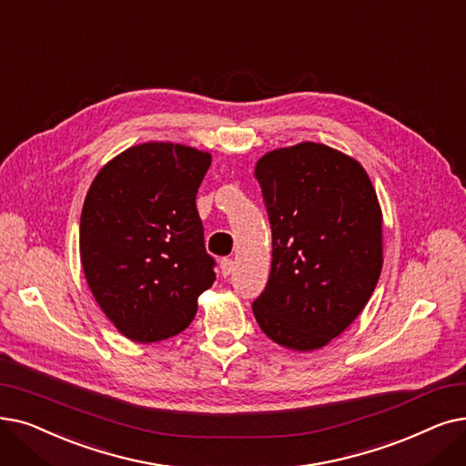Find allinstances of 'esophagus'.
I'll return each mask as SVG.
<instances>
[{
	"label": "esophagus",
	"mask_w": 466,
	"mask_h": 466,
	"mask_svg": "<svg viewBox=\"0 0 466 466\" xmlns=\"http://www.w3.org/2000/svg\"><path fill=\"white\" fill-rule=\"evenodd\" d=\"M232 272H234V260L232 258H220V274L227 278Z\"/></svg>",
	"instance_id": "esophagus-1"
}]
</instances>
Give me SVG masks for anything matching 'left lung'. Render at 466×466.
Masks as SVG:
<instances>
[{"label":"left lung","mask_w":466,"mask_h":466,"mask_svg":"<svg viewBox=\"0 0 466 466\" xmlns=\"http://www.w3.org/2000/svg\"><path fill=\"white\" fill-rule=\"evenodd\" d=\"M272 230V267L253 302L278 345L310 352L345 331L368 305L382 268V213L360 161L319 143L257 161Z\"/></svg>","instance_id":"1"}]
</instances>
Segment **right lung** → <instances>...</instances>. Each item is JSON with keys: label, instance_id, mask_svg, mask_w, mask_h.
I'll return each instance as SVG.
<instances>
[{"label": "right lung", "instance_id": "obj_1", "mask_svg": "<svg viewBox=\"0 0 466 466\" xmlns=\"http://www.w3.org/2000/svg\"><path fill=\"white\" fill-rule=\"evenodd\" d=\"M211 154L143 143L112 157L86 196L79 257L116 329L135 342L185 331L215 281L196 194Z\"/></svg>", "mask_w": 466, "mask_h": 466}]
</instances>
